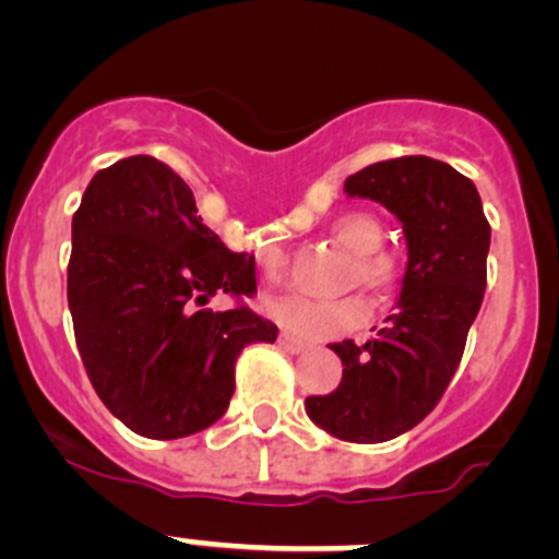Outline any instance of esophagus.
Here are the masks:
<instances>
[{"label": "esophagus", "mask_w": 559, "mask_h": 559, "mask_svg": "<svg viewBox=\"0 0 559 559\" xmlns=\"http://www.w3.org/2000/svg\"><path fill=\"white\" fill-rule=\"evenodd\" d=\"M277 345H280L285 353H301V350H307V342L298 340V336H293V334H287V331H282V334L277 336Z\"/></svg>", "instance_id": "obj_1"}]
</instances>
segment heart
<instances>
[{"instance_id": "1", "label": "heart", "mask_w": 559, "mask_h": 559, "mask_svg": "<svg viewBox=\"0 0 559 559\" xmlns=\"http://www.w3.org/2000/svg\"><path fill=\"white\" fill-rule=\"evenodd\" d=\"M331 236L336 245L358 255V266L353 277L364 280L372 287H389L396 277L394 261L383 252H374L380 247V225L364 214H345L331 225ZM263 272L269 280H280L285 269V252L277 245H269L258 252ZM263 312L280 323L290 334L304 340H331L347 331L361 329L369 320V301L364 296L336 298V301H318V298L301 296V293H285L263 301Z\"/></svg>"}]
</instances>
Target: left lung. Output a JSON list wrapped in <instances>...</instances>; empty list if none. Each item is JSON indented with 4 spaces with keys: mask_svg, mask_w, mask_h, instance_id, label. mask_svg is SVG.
<instances>
[{
    "mask_svg": "<svg viewBox=\"0 0 559 559\" xmlns=\"http://www.w3.org/2000/svg\"><path fill=\"white\" fill-rule=\"evenodd\" d=\"M402 223L407 269L396 312L364 345L342 340V380L307 396L318 427L347 443H383L421 424L449 389L486 287L491 228L473 181L440 159L396 157L347 176Z\"/></svg>",
    "mask_w": 559,
    "mask_h": 559,
    "instance_id": "obj_1",
    "label": "left lung"
}]
</instances>
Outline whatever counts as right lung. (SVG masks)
<instances>
[{"instance_id": "1", "label": "right lung", "mask_w": 559, "mask_h": 559, "mask_svg": "<svg viewBox=\"0 0 559 559\" xmlns=\"http://www.w3.org/2000/svg\"><path fill=\"white\" fill-rule=\"evenodd\" d=\"M255 290V258L203 225L168 165L135 154L94 174L73 214L68 304L86 374L124 427L176 440L223 418L236 358L277 325L247 304H206Z\"/></svg>"}]
</instances>
